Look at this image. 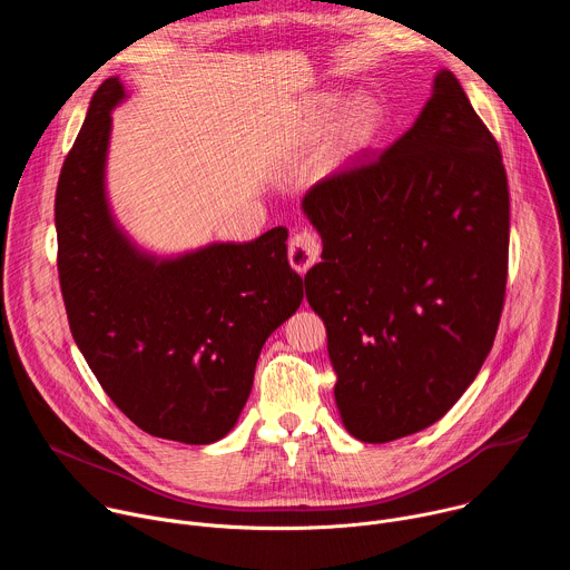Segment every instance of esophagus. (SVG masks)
<instances>
[{
  "instance_id": "obj_1",
  "label": "esophagus",
  "mask_w": 570,
  "mask_h": 570,
  "mask_svg": "<svg viewBox=\"0 0 570 570\" xmlns=\"http://www.w3.org/2000/svg\"><path fill=\"white\" fill-rule=\"evenodd\" d=\"M320 259V240L311 232H299L288 240V262L297 273H306Z\"/></svg>"
}]
</instances>
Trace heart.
Returning <instances> with one entry per match:
<instances>
[{"label":"heart","instance_id":"heart-1","mask_svg":"<svg viewBox=\"0 0 570 570\" xmlns=\"http://www.w3.org/2000/svg\"><path fill=\"white\" fill-rule=\"evenodd\" d=\"M343 99L336 95H324L317 101V115L320 119H332L336 110L341 108ZM381 106L370 97V95H356L350 99L338 117L336 124V135L343 146H361L365 144L379 128L381 124Z\"/></svg>","mask_w":570,"mask_h":570}]
</instances>
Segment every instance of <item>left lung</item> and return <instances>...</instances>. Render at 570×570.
Listing matches in <instances>:
<instances>
[{"instance_id":"left-lung-1","label":"left lung","mask_w":570,"mask_h":570,"mask_svg":"<svg viewBox=\"0 0 570 570\" xmlns=\"http://www.w3.org/2000/svg\"><path fill=\"white\" fill-rule=\"evenodd\" d=\"M302 209L322 238L304 284L347 433L383 444L429 429L490 354L508 282L503 157L458 78L440 69L413 128Z\"/></svg>"}]
</instances>
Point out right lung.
Returning a JSON list of instances; mask_svg holds the SVG:
<instances>
[{
	"instance_id": "obj_1",
	"label": "right lung",
	"mask_w": 570,
	"mask_h": 570,
	"mask_svg": "<svg viewBox=\"0 0 570 570\" xmlns=\"http://www.w3.org/2000/svg\"><path fill=\"white\" fill-rule=\"evenodd\" d=\"M117 76L95 92L56 189L58 277L71 336L117 409L148 435L225 438L268 336L302 304L286 227L157 257L119 227L106 191Z\"/></svg>"
}]
</instances>
